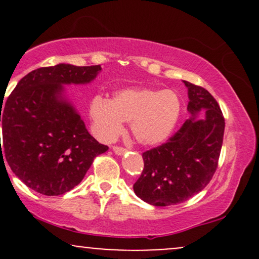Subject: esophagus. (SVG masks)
Returning <instances> with one entry per match:
<instances>
[{"instance_id": "34e87169", "label": "esophagus", "mask_w": 259, "mask_h": 259, "mask_svg": "<svg viewBox=\"0 0 259 259\" xmlns=\"http://www.w3.org/2000/svg\"><path fill=\"white\" fill-rule=\"evenodd\" d=\"M113 152H114L115 154H118V156H123V154L126 152V150H125V148H123V147L114 146V147H113Z\"/></svg>"}]
</instances>
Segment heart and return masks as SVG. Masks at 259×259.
Returning a JSON list of instances; mask_svg holds the SVG:
<instances>
[{
    "instance_id": "obj_1",
    "label": "heart",
    "mask_w": 259,
    "mask_h": 259,
    "mask_svg": "<svg viewBox=\"0 0 259 259\" xmlns=\"http://www.w3.org/2000/svg\"><path fill=\"white\" fill-rule=\"evenodd\" d=\"M181 114L180 96L173 90L127 88L114 92L111 101L95 96L89 105L92 134L111 142L130 121V132L142 146H158L174 132Z\"/></svg>"
}]
</instances>
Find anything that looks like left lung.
Returning a JSON list of instances; mask_svg holds the SVG:
<instances>
[{"mask_svg": "<svg viewBox=\"0 0 259 259\" xmlns=\"http://www.w3.org/2000/svg\"><path fill=\"white\" fill-rule=\"evenodd\" d=\"M184 84L190 118L168 142L142 153L145 167L134 184L136 196L152 206L189 200L208 185L218 167L225 127L221 107L206 89Z\"/></svg>", "mask_w": 259, "mask_h": 259, "instance_id": "left-lung-1", "label": "left lung"}]
</instances>
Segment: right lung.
I'll return each instance as SVG.
<instances>
[{
  "label": "right lung",
  "mask_w": 259,
  "mask_h": 259,
  "mask_svg": "<svg viewBox=\"0 0 259 259\" xmlns=\"http://www.w3.org/2000/svg\"><path fill=\"white\" fill-rule=\"evenodd\" d=\"M101 70L65 63L38 68L18 82L4 107L1 102L0 159L38 194L70 191L95 157L108 150L89 134L64 88L89 84Z\"/></svg>",
  "instance_id": "add662e5"
}]
</instances>
